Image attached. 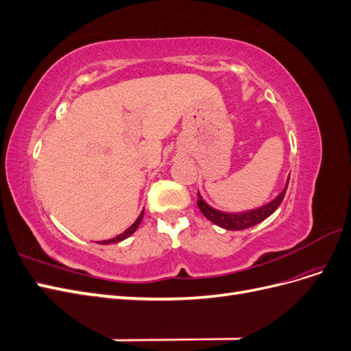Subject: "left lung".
<instances>
[{"label":"left lung","instance_id":"left-lung-1","mask_svg":"<svg viewBox=\"0 0 351 351\" xmlns=\"http://www.w3.org/2000/svg\"><path fill=\"white\" fill-rule=\"evenodd\" d=\"M289 180H290V177H289ZM289 180H287L285 189L277 197L271 200L269 204L263 205L261 208H256V209L246 210V212H234V214H230V212H222V210H218L215 208H212L210 205H208L199 193H197V206H199L202 214H204L210 222H214V224L219 226L221 228L231 230V231L246 230V228H250L253 226L259 224V222L267 219L269 215L274 214L275 210H277V208L281 205V202L285 196L287 187H289Z\"/></svg>","mask_w":351,"mask_h":351}]
</instances>
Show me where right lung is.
Masks as SVG:
<instances>
[{
	"label": "right lung",
	"instance_id": "add662e5",
	"mask_svg": "<svg viewBox=\"0 0 351 351\" xmlns=\"http://www.w3.org/2000/svg\"><path fill=\"white\" fill-rule=\"evenodd\" d=\"M143 212H145V209L142 210V214L139 215V218H137L136 221H134V224H132L129 228H127L124 232H121V234H119L117 237H114V239H110V240H104V241H101L99 244H111V243H119V241H123L124 239H127V237H130L133 232L137 230V227L141 226V222H142V219H143Z\"/></svg>",
	"mask_w": 351,
	"mask_h": 351
}]
</instances>
